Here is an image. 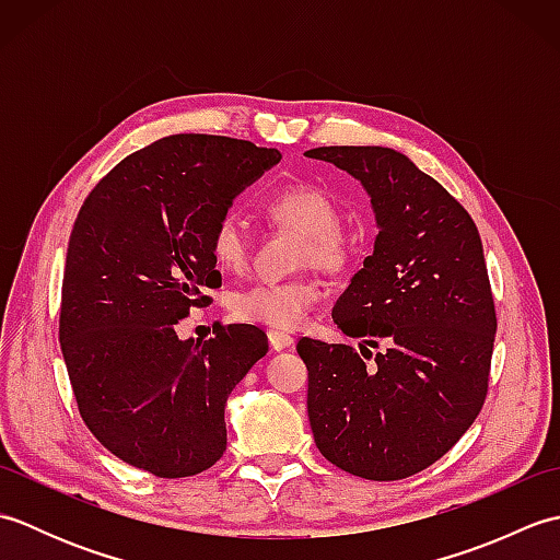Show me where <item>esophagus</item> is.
I'll use <instances>...</instances> for the list:
<instances>
[{
  "label": "esophagus",
  "mask_w": 560,
  "mask_h": 560,
  "mask_svg": "<svg viewBox=\"0 0 560 560\" xmlns=\"http://www.w3.org/2000/svg\"><path fill=\"white\" fill-rule=\"evenodd\" d=\"M267 339H269V347L273 351H283L293 347V337L289 335V331H279V329H269L267 331Z\"/></svg>",
  "instance_id": "esophagus-1"
}]
</instances>
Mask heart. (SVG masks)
Wrapping results in <instances>:
<instances>
[{
    "label": "heart",
    "instance_id": "heart-1",
    "mask_svg": "<svg viewBox=\"0 0 560 560\" xmlns=\"http://www.w3.org/2000/svg\"><path fill=\"white\" fill-rule=\"evenodd\" d=\"M267 213L283 229L301 237L299 265L323 271L347 269L359 249V237L339 225V207L325 189L293 185L279 189L267 201ZM211 253L223 267H241L247 255V235L233 211L217 219L209 235ZM319 301L317 283L311 279L257 281L233 293L231 311L243 323L277 329H299Z\"/></svg>",
    "mask_w": 560,
    "mask_h": 560
}]
</instances>
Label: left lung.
<instances>
[{
    "label": "left lung",
    "mask_w": 560,
    "mask_h": 560,
    "mask_svg": "<svg viewBox=\"0 0 560 560\" xmlns=\"http://www.w3.org/2000/svg\"><path fill=\"white\" fill-rule=\"evenodd\" d=\"M305 156L353 175L377 223L373 255L331 311L361 353L299 341L315 445L353 477L407 479L467 433L489 389L498 323L477 223L395 149L319 147ZM380 342L386 349L373 357Z\"/></svg>",
    "instance_id": "1"
}]
</instances>
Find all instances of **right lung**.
Wrapping results in <instances>:
<instances>
[{
	"label": "right lung",
	"mask_w": 560,
	"mask_h": 560,
	"mask_svg": "<svg viewBox=\"0 0 560 560\" xmlns=\"http://www.w3.org/2000/svg\"><path fill=\"white\" fill-rule=\"evenodd\" d=\"M281 161L277 149L173 135L120 161L69 235L59 343L77 407L115 457L161 479L225 452V401L261 355L255 325L180 339L177 325L221 287L209 235L235 195Z\"/></svg>",
	"instance_id": "right-lung-1"
}]
</instances>
